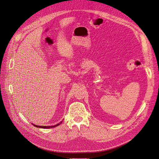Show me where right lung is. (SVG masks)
Segmentation results:
<instances>
[{
    "label": "right lung",
    "mask_w": 159,
    "mask_h": 159,
    "mask_svg": "<svg viewBox=\"0 0 159 159\" xmlns=\"http://www.w3.org/2000/svg\"><path fill=\"white\" fill-rule=\"evenodd\" d=\"M63 122L61 121V122H59V123H58V124H57L56 125H49V126H42V125H35V124H33L35 127H39V128H43V129H50V128H52V127H56V126H57V125H60L61 124V123H62Z\"/></svg>",
    "instance_id": "obj_1"
}]
</instances>
